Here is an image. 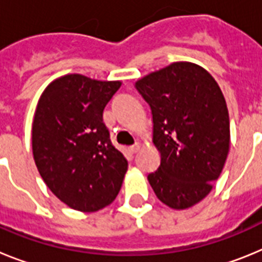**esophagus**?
Wrapping results in <instances>:
<instances>
[{
	"label": "esophagus",
	"mask_w": 262,
	"mask_h": 262,
	"mask_svg": "<svg viewBox=\"0 0 262 262\" xmlns=\"http://www.w3.org/2000/svg\"><path fill=\"white\" fill-rule=\"evenodd\" d=\"M128 151L131 152V154H136V152L139 151V144H138V143H136V144H134V145H131V147L128 148Z\"/></svg>",
	"instance_id": "1"
}]
</instances>
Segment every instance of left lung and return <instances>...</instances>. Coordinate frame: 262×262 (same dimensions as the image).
Masks as SVG:
<instances>
[{
  "label": "left lung",
  "mask_w": 262,
  "mask_h": 262,
  "mask_svg": "<svg viewBox=\"0 0 262 262\" xmlns=\"http://www.w3.org/2000/svg\"><path fill=\"white\" fill-rule=\"evenodd\" d=\"M135 86L151 107L154 143L161 155L148 181L161 202L187 209L211 191L228 155L223 93L209 72L182 61L145 76Z\"/></svg>",
  "instance_id": "left-lung-1"
}]
</instances>
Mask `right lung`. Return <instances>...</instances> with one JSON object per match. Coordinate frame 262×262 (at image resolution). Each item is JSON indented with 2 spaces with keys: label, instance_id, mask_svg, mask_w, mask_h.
I'll return each mask as SVG.
<instances>
[{
  "label": "right lung",
  "instance_id": "1",
  "mask_svg": "<svg viewBox=\"0 0 262 262\" xmlns=\"http://www.w3.org/2000/svg\"><path fill=\"white\" fill-rule=\"evenodd\" d=\"M119 81L68 75L43 92L32 122V154L43 181L72 209L93 212L117 198L126 157L113 145L103 108Z\"/></svg>",
  "mask_w": 262,
  "mask_h": 262
}]
</instances>
